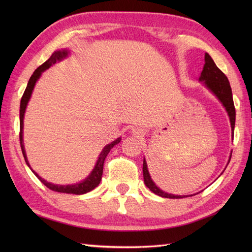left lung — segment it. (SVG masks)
<instances>
[{
	"label": "left lung",
	"mask_w": 252,
	"mask_h": 252,
	"mask_svg": "<svg viewBox=\"0 0 252 252\" xmlns=\"http://www.w3.org/2000/svg\"><path fill=\"white\" fill-rule=\"evenodd\" d=\"M199 81L203 83V85L213 93V95L217 96V98L221 101L224 108H225L227 115L229 117V121H231V127H232V137H234V127H235V118H236V112H235L234 101H233V94L232 89L229 85L227 77L224 74L220 69L217 67V65L213 62L211 56L206 53L205 55V65H203V69L201 71V74L199 77ZM231 156H229L228 162L231 160ZM227 162V164H228ZM143 176H144V183L151 189L154 194L158 196H161L164 198H171V199H178V198H184L189 197L191 195H173L165 192L162 189H160L159 187L154 183V181L151 178V174L148 172L147 162L145 158L143 161Z\"/></svg>",
	"instance_id": "left-lung-1"
}]
</instances>
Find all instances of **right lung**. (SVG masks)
Wrapping results in <instances>:
<instances>
[{"mask_svg":"<svg viewBox=\"0 0 252 252\" xmlns=\"http://www.w3.org/2000/svg\"><path fill=\"white\" fill-rule=\"evenodd\" d=\"M68 50H58L53 53L52 56L47 60L44 63H42L41 66L37 67L35 69V71L33 72V74L30 77L29 82L27 84V88L25 90V93L21 97L20 100V110H19V121H20V133H19V140H20V146H21V151H23V155L25 158L26 163L28 164V167L31 169L28 159H27V155H26V151H25V146H24V117H25V112H26V108L27 105H28L32 91L34 89V85L36 83L37 80L40 79L42 72H44L46 69H49L51 66L54 65L57 62L63 61V58H66L69 55ZM121 141V137H118L117 140H115L114 142H111L108 145H106L103 151L100 152L97 161H96V164L94 169L92 170L88 178H85L83 181L79 182V183L76 184H70V185H60V184H54V183H50V182L45 181L44 179H42L41 176L37 174L35 171H33L31 169L32 172L34 173V175L39 179L42 183H43L47 189H50L54 191H58V192H66V194H74V195H82L85 194V192H89L91 190H93L95 187H97L98 184L100 183L101 180V175H103V168H104V161L105 158L108 153L110 152V149L114 147L117 144H119Z\"/></svg>","mask_w":252,"mask_h":252,"instance_id":"right-lung-1","label":"right lung"}]
</instances>
